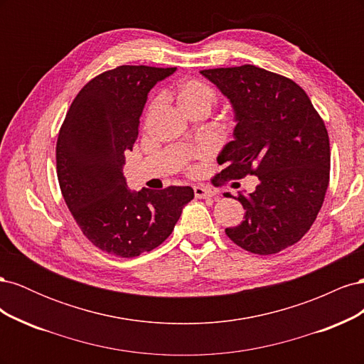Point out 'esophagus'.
Listing matches in <instances>:
<instances>
[{"mask_svg": "<svg viewBox=\"0 0 364 364\" xmlns=\"http://www.w3.org/2000/svg\"><path fill=\"white\" fill-rule=\"evenodd\" d=\"M194 194H196L197 199H209V197L214 196V193L211 190L205 188V186H202V185L194 186Z\"/></svg>", "mask_w": 364, "mask_h": 364, "instance_id": "esophagus-1", "label": "esophagus"}]
</instances>
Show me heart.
Returning a JSON list of instances; mask_svg holds the SVG:
<instances>
[{
    "instance_id": "b5f03b06",
    "label": "heart",
    "mask_w": 364,
    "mask_h": 364,
    "mask_svg": "<svg viewBox=\"0 0 364 364\" xmlns=\"http://www.w3.org/2000/svg\"><path fill=\"white\" fill-rule=\"evenodd\" d=\"M164 97L173 98L185 115L194 112H211L217 103V92L211 85L197 79H185L176 82L168 90L164 91ZM156 107V102L149 105V112Z\"/></svg>"
}]
</instances>
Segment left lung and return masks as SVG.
<instances>
[{"label": "left lung", "mask_w": 364, "mask_h": 364, "mask_svg": "<svg viewBox=\"0 0 364 364\" xmlns=\"http://www.w3.org/2000/svg\"><path fill=\"white\" fill-rule=\"evenodd\" d=\"M200 73L228 97L237 123L213 181L258 178L255 191L238 196L246 215L226 235L258 255L293 246L314 223L329 183L323 119L302 87L277 73L255 65Z\"/></svg>", "instance_id": "left-lung-1"}]
</instances>
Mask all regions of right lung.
Masks as SVG:
<instances>
[{
    "mask_svg": "<svg viewBox=\"0 0 364 364\" xmlns=\"http://www.w3.org/2000/svg\"><path fill=\"white\" fill-rule=\"evenodd\" d=\"M176 68L121 65L87 82L77 94L56 144L60 191L83 235L103 252L139 257L173 232L191 186L130 191L124 153L138 138L147 94Z\"/></svg>",
    "mask_w": 364,
    "mask_h": 364,
    "instance_id": "add662e5",
    "label": "right lung"
}]
</instances>
